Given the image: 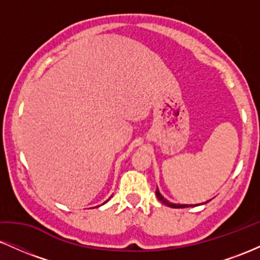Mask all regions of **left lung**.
<instances>
[{
    "label": "left lung",
    "instance_id": "1",
    "mask_svg": "<svg viewBox=\"0 0 260 260\" xmlns=\"http://www.w3.org/2000/svg\"><path fill=\"white\" fill-rule=\"evenodd\" d=\"M155 193H156L157 199H159L160 202H162L165 205H168V207H170V208H176V209H177V208H189V207H193V205H187V204H181L180 205V204H174V203H170L168 199H165L160 194L159 189H156V192H155Z\"/></svg>",
    "mask_w": 260,
    "mask_h": 260
}]
</instances>
